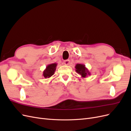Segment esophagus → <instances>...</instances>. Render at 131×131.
Segmentation results:
<instances>
[{"mask_svg":"<svg viewBox=\"0 0 131 131\" xmlns=\"http://www.w3.org/2000/svg\"><path fill=\"white\" fill-rule=\"evenodd\" d=\"M63 63H64V64H65L66 66H68L69 64V63H70V60L69 59H67V60H65L64 62H63Z\"/></svg>","mask_w":131,"mask_h":131,"instance_id":"esophagus-1","label":"esophagus"}]
</instances>
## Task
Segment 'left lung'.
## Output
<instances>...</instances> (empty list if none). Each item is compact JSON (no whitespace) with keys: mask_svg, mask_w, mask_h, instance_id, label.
I'll return each mask as SVG.
<instances>
[{"mask_svg":"<svg viewBox=\"0 0 131 131\" xmlns=\"http://www.w3.org/2000/svg\"><path fill=\"white\" fill-rule=\"evenodd\" d=\"M76 72L81 75L82 78H85L88 77L89 75H91L90 72L88 69L85 67V65L83 64L78 63L75 67Z\"/></svg>","mask_w":131,"mask_h":131,"instance_id":"left-lung-1","label":"left lung"}]
</instances>
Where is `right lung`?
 <instances>
[{"mask_svg":"<svg viewBox=\"0 0 131 131\" xmlns=\"http://www.w3.org/2000/svg\"><path fill=\"white\" fill-rule=\"evenodd\" d=\"M57 66V63H51L47 65L45 69L43 71L42 75L45 78H50L54 74L55 70L56 69V67Z\"/></svg>","mask_w":131,"mask_h":131,"instance_id":"right-lung-1","label":"right lung"}]
</instances>
